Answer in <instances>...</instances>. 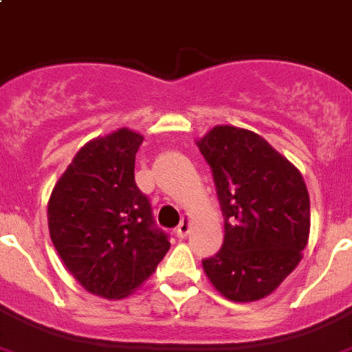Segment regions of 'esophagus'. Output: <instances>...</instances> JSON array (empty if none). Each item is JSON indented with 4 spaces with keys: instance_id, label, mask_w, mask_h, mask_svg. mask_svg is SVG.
<instances>
[{
    "instance_id": "obj_1",
    "label": "esophagus",
    "mask_w": 352,
    "mask_h": 352,
    "mask_svg": "<svg viewBox=\"0 0 352 352\" xmlns=\"http://www.w3.org/2000/svg\"><path fill=\"white\" fill-rule=\"evenodd\" d=\"M190 227H191V223H190V218H188V217H184V218H182V221H181V223H179V226H177V229H175V234L179 236V238H186V236L190 234Z\"/></svg>"
}]
</instances>
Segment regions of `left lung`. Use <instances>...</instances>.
Masks as SVG:
<instances>
[{
    "mask_svg": "<svg viewBox=\"0 0 352 352\" xmlns=\"http://www.w3.org/2000/svg\"><path fill=\"white\" fill-rule=\"evenodd\" d=\"M223 214V245L204 270L218 292L252 302L276 290L300 261L309 236V195L299 170L261 135L214 126L197 141Z\"/></svg>",
    "mask_w": 352,
    "mask_h": 352,
    "instance_id": "1",
    "label": "left lung"
}]
</instances>
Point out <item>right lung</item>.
Listing matches in <instances>:
<instances>
[{
	"mask_svg": "<svg viewBox=\"0 0 352 352\" xmlns=\"http://www.w3.org/2000/svg\"><path fill=\"white\" fill-rule=\"evenodd\" d=\"M143 135L120 129L82 146L48 202L52 241L91 294L123 299L152 276L170 249L148 197L134 181Z\"/></svg>",
	"mask_w": 352,
	"mask_h": 352,
	"instance_id": "add662e5",
	"label": "right lung"
}]
</instances>
